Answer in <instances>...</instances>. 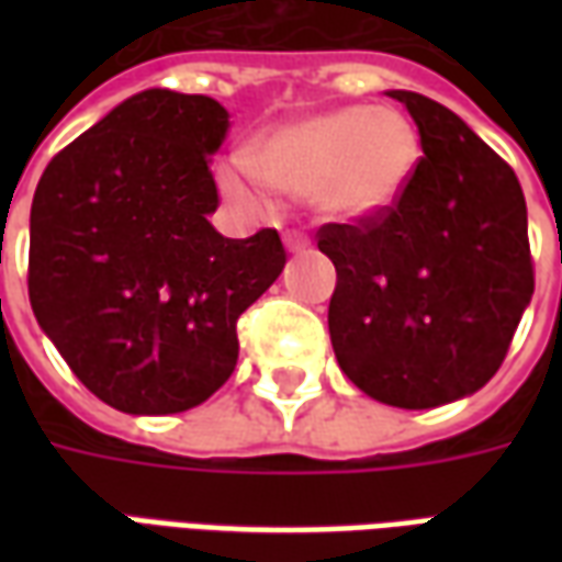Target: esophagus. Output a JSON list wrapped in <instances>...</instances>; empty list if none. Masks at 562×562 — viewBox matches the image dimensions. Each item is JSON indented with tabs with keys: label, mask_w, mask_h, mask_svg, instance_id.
<instances>
[{
	"label": "esophagus",
	"mask_w": 562,
	"mask_h": 562,
	"mask_svg": "<svg viewBox=\"0 0 562 562\" xmlns=\"http://www.w3.org/2000/svg\"><path fill=\"white\" fill-rule=\"evenodd\" d=\"M285 246H289V252H304L306 246H310V237L304 232H285Z\"/></svg>",
	"instance_id": "esophagus-1"
}]
</instances>
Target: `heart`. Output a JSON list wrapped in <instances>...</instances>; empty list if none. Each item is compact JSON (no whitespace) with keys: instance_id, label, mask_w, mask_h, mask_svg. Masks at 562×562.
<instances>
[{"instance_id":"obj_1","label":"heart","mask_w":562,"mask_h":562,"mask_svg":"<svg viewBox=\"0 0 562 562\" xmlns=\"http://www.w3.org/2000/svg\"><path fill=\"white\" fill-rule=\"evenodd\" d=\"M246 159L277 195L313 198L328 216L361 220L401 195L418 159V138L394 108H340L258 138ZM252 172L240 161L222 165V195L244 210L261 207Z\"/></svg>"}]
</instances>
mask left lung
Instances as JSON below:
<instances>
[{
    "label": "left lung",
    "instance_id": "obj_1",
    "mask_svg": "<svg viewBox=\"0 0 562 562\" xmlns=\"http://www.w3.org/2000/svg\"><path fill=\"white\" fill-rule=\"evenodd\" d=\"M424 156L389 207L318 228L337 268L328 328L340 370L373 401L430 409L494 376L532 297L527 201L515 171L458 114L394 90Z\"/></svg>",
    "mask_w": 562,
    "mask_h": 562
}]
</instances>
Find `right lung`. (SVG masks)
Segmentation results:
<instances>
[{
    "instance_id": "1",
    "label": "right lung",
    "mask_w": 562,
    "mask_h": 562,
    "mask_svg": "<svg viewBox=\"0 0 562 562\" xmlns=\"http://www.w3.org/2000/svg\"><path fill=\"white\" fill-rule=\"evenodd\" d=\"M228 111L144 90L44 168L30 213V304L71 373L132 415L186 413L237 364V318L285 268L280 234L222 237L210 156Z\"/></svg>"
}]
</instances>
